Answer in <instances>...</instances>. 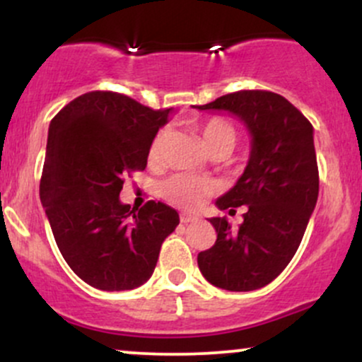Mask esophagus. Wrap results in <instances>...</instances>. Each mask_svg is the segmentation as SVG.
Wrapping results in <instances>:
<instances>
[{
	"label": "esophagus",
	"instance_id": "34e87169",
	"mask_svg": "<svg viewBox=\"0 0 362 362\" xmlns=\"http://www.w3.org/2000/svg\"><path fill=\"white\" fill-rule=\"evenodd\" d=\"M197 221V216H192V214H187V213H182L180 214V223H194Z\"/></svg>",
	"mask_w": 362,
	"mask_h": 362
}]
</instances>
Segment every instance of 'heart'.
Segmentation results:
<instances>
[{"label":"heart","mask_w":362,"mask_h":362,"mask_svg":"<svg viewBox=\"0 0 362 362\" xmlns=\"http://www.w3.org/2000/svg\"><path fill=\"white\" fill-rule=\"evenodd\" d=\"M201 138L209 155H219V153L228 155L235 148L236 139H238V131L230 120L223 117H211L201 126ZM163 139V132H158L153 138L151 144H149L148 161L151 165L158 163V160H160ZM160 192L170 204L192 211L201 207L204 199L213 194V185L206 178L178 173V175L170 177L168 180L161 184Z\"/></svg>","instance_id":"b5f03b06"}]
</instances>
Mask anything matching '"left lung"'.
<instances>
[{"instance_id":"left-lung-1","label":"left lung","mask_w":362,"mask_h":362,"mask_svg":"<svg viewBox=\"0 0 362 362\" xmlns=\"http://www.w3.org/2000/svg\"><path fill=\"white\" fill-rule=\"evenodd\" d=\"M201 110H228L253 136L252 156L219 209L243 206V223L209 219L218 238L197 255L202 276L216 288L253 291L267 286L296 253L318 199L313 126L293 103L267 90L223 95Z\"/></svg>"}]
</instances>
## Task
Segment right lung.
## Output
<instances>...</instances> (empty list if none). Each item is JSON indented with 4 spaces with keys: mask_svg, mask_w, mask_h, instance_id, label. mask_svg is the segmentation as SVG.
<instances>
[{
    "mask_svg": "<svg viewBox=\"0 0 362 362\" xmlns=\"http://www.w3.org/2000/svg\"><path fill=\"white\" fill-rule=\"evenodd\" d=\"M170 109H151L117 91H88L51 120L40 201L71 271L102 291L144 284L178 213L148 201L120 204L124 178L146 168L149 144Z\"/></svg>",
    "mask_w": 362,
    "mask_h": 362,
    "instance_id": "add662e5",
    "label": "right lung"
}]
</instances>
